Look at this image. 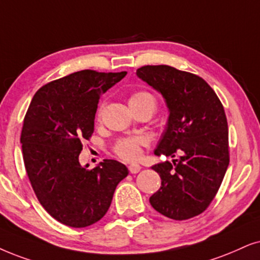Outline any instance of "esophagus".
Masks as SVG:
<instances>
[{
    "label": "esophagus",
    "instance_id": "1",
    "mask_svg": "<svg viewBox=\"0 0 260 260\" xmlns=\"http://www.w3.org/2000/svg\"><path fill=\"white\" fill-rule=\"evenodd\" d=\"M140 169H141V167L139 166V164H137V163L131 164V166L128 167V170H129V173H132V174H137V173H139V172H140Z\"/></svg>",
    "mask_w": 260,
    "mask_h": 260
}]
</instances>
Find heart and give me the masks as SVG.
<instances>
[{
  "label": "heart",
  "instance_id": "obj_1",
  "mask_svg": "<svg viewBox=\"0 0 260 260\" xmlns=\"http://www.w3.org/2000/svg\"><path fill=\"white\" fill-rule=\"evenodd\" d=\"M129 106L131 107H141V106H150L154 109L156 107V100L150 92L147 91H137L129 98ZM103 106H101L98 109V117L101 116ZM149 140L145 137H131L124 138L116 143L115 145V152H116L121 158L126 160H136L139 158L141 154V147L146 146Z\"/></svg>",
  "mask_w": 260,
  "mask_h": 260
}]
</instances>
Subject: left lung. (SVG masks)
I'll return each instance as SVG.
<instances>
[{"label": "left lung", "mask_w": 260, "mask_h": 260, "mask_svg": "<svg viewBox=\"0 0 260 260\" xmlns=\"http://www.w3.org/2000/svg\"><path fill=\"white\" fill-rule=\"evenodd\" d=\"M137 75L162 94L168 108V121L154 154H181L173 163L152 167L162 183L150 197V204L166 217L192 218L215 198L229 166L224 109L198 75L164 64L144 66Z\"/></svg>", "instance_id": "8db88e82"}]
</instances>
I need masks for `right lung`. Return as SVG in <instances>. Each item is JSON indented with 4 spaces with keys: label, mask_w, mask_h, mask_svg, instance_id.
<instances>
[{
    "label": "right lung",
    "mask_w": 260,
    "mask_h": 260,
    "mask_svg": "<svg viewBox=\"0 0 260 260\" xmlns=\"http://www.w3.org/2000/svg\"><path fill=\"white\" fill-rule=\"evenodd\" d=\"M126 74L75 72L44 85L32 98L20 138L26 173L39 203L62 224L84 228L100 221L128 175L115 159L91 170L79 163L83 141L93 133L100 97Z\"/></svg>",
    "instance_id": "obj_1"
}]
</instances>
